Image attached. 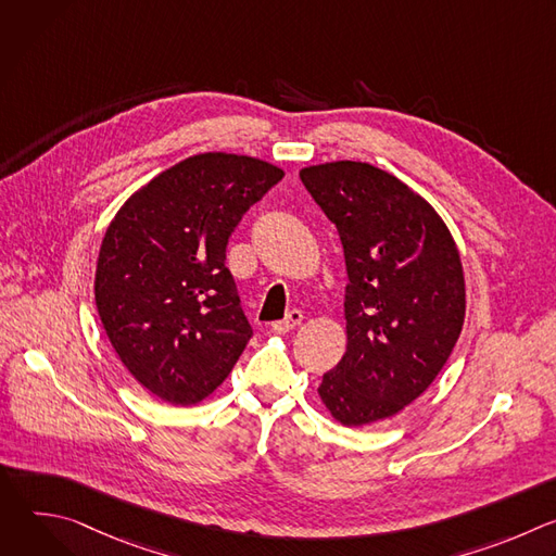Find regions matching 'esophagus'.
Returning a JSON list of instances; mask_svg holds the SVG:
<instances>
[{"instance_id":"esophagus-1","label":"esophagus","mask_w":556,"mask_h":556,"mask_svg":"<svg viewBox=\"0 0 556 556\" xmlns=\"http://www.w3.org/2000/svg\"><path fill=\"white\" fill-rule=\"evenodd\" d=\"M301 321H303V312H299V309H290V312L286 314V319L270 324V332H275V334H286V332L294 330Z\"/></svg>"}]
</instances>
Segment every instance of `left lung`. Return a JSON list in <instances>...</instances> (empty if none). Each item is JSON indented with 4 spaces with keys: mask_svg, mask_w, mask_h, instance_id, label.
<instances>
[{
    "mask_svg": "<svg viewBox=\"0 0 556 556\" xmlns=\"http://www.w3.org/2000/svg\"><path fill=\"white\" fill-rule=\"evenodd\" d=\"M337 226L348 270V352L319 395L345 427L403 412L448 361L466 312L453 237L433 206L395 176L341 161L299 174Z\"/></svg>",
    "mask_w": 556,
    "mask_h": 556,
    "instance_id": "left-lung-1",
    "label": "left lung"
}]
</instances>
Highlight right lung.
<instances>
[{
	"label": "right lung",
	"mask_w": 556,
	"mask_h": 556,
	"mask_svg": "<svg viewBox=\"0 0 556 556\" xmlns=\"http://www.w3.org/2000/svg\"><path fill=\"white\" fill-rule=\"evenodd\" d=\"M281 178L251 155H191L108 226L94 279L101 324L127 371L161 401H204L251 341L226 244Z\"/></svg>",
	"instance_id": "right-lung-1"
}]
</instances>
